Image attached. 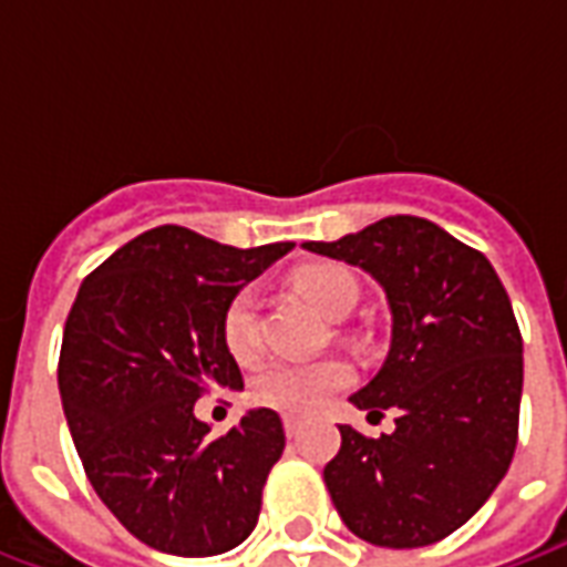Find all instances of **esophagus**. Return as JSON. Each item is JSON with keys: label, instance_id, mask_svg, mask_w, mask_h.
<instances>
[{"label": "esophagus", "instance_id": "obj_1", "mask_svg": "<svg viewBox=\"0 0 567 567\" xmlns=\"http://www.w3.org/2000/svg\"><path fill=\"white\" fill-rule=\"evenodd\" d=\"M282 425H285V434H288V437H295L297 431H300V416H291V413H285Z\"/></svg>", "mask_w": 567, "mask_h": 567}]
</instances>
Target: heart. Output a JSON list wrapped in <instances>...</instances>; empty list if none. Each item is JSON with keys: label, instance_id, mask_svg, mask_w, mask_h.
I'll return each mask as SVG.
<instances>
[{"label": "heart", "instance_id": "b5f03b06", "mask_svg": "<svg viewBox=\"0 0 567 567\" xmlns=\"http://www.w3.org/2000/svg\"><path fill=\"white\" fill-rule=\"evenodd\" d=\"M297 295L328 319H343L355 307V279L337 264H316L295 276ZM221 337L236 361H251L260 352L258 295L246 288L227 303L221 319ZM352 380V370L340 358L316 361H270L251 377V398L282 413H312L337 389Z\"/></svg>", "mask_w": 567, "mask_h": 567}]
</instances>
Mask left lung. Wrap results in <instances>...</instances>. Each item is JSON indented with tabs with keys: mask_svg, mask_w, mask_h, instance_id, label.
I'll return each mask as SVG.
<instances>
[{
	"mask_svg": "<svg viewBox=\"0 0 567 567\" xmlns=\"http://www.w3.org/2000/svg\"><path fill=\"white\" fill-rule=\"evenodd\" d=\"M380 285L392 340L377 377L349 401L394 431L340 425L324 486L368 544L427 547L462 528L495 492L516 450L523 337L498 272L443 227L392 215L337 243H303Z\"/></svg>",
	"mask_w": 567,
	"mask_h": 567,
	"instance_id": "obj_1",
	"label": "left lung"
}]
</instances>
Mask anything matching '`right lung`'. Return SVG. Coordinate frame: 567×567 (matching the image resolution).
Masks as SVG:
<instances>
[{
    "label": "right lung",
    "instance_id": "add662e5",
    "mask_svg": "<svg viewBox=\"0 0 567 567\" xmlns=\"http://www.w3.org/2000/svg\"><path fill=\"white\" fill-rule=\"evenodd\" d=\"M291 248H234L163 224L81 282L56 370L69 434L105 507L161 553L218 556L258 525L282 419L255 406L215 437L194 404L206 389L243 392L224 309Z\"/></svg>",
    "mask_w": 567,
    "mask_h": 567
}]
</instances>
